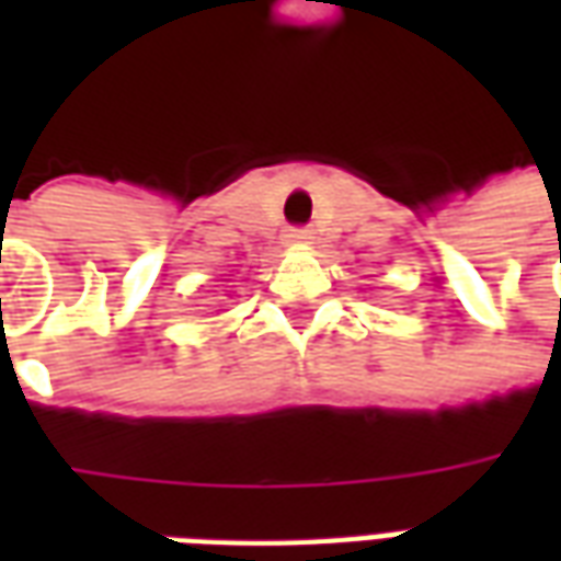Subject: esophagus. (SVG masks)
Here are the masks:
<instances>
[{
  "label": "esophagus",
  "mask_w": 561,
  "mask_h": 561,
  "mask_svg": "<svg viewBox=\"0 0 561 561\" xmlns=\"http://www.w3.org/2000/svg\"><path fill=\"white\" fill-rule=\"evenodd\" d=\"M288 243H297V245H304V243H312V228H288Z\"/></svg>",
  "instance_id": "esophagus-1"
}]
</instances>
